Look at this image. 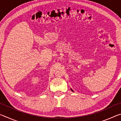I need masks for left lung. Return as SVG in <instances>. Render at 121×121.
I'll use <instances>...</instances> for the list:
<instances>
[{
	"instance_id": "1",
	"label": "left lung",
	"mask_w": 121,
	"mask_h": 121,
	"mask_svg": "<svg viewBox=\"0 0 121 121\" xmlns=\"http://www.w3.org/2000/svg\"><path fill=\"white\" fill-rule=\"evenodd\" d=\"M70 90H71V91H73V90H72V89H70Z\"/></svg>"
}]
</instances>
